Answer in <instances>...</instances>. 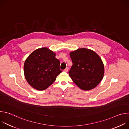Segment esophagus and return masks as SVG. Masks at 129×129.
<instances>
[{"label":"esophagus","mask_w":129,"mask_h":129,"mask_svg":"<svg viewBox=\"0 0 129 129\" xmlns=\"http://www.w3.org/2000/svg\"><path fill=\"white\" fill-rule=\"evenodd\" d=\"M68 68L67 67V68H66L64 70V71L65 72H67V71H68Z\"/></svg>","instance_id":"1"}]
</instances>
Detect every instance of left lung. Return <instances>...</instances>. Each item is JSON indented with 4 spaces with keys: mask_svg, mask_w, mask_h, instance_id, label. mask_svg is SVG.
Listing matches in <instances>:
<instances>
[{
    "mask_svg": "<svg viewBox=\"0 0 129 129\" xmlns=\"http://www.w3.org/2000/svg\"><path fill=\"white\" fill-rule=\"evenodd\" d=\"M72 62L68 73L79 88L89 90L95 88L102 81L104 75V66L99 55L93 50L80 48L71 52Z\"/></svg>",
    "mask_w": 129,
    "mask_h": 129,
    "instance_id": "obj_1",
    "label": "left lung"
}]
</instances>
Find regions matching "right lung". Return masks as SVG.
<instances>
[{"label": "right lung", "instance_id": "obj_1", "mask_svg": "<svg viewBox=\"0 0 129 129\" xmlns=\"http://www.w3.org/2000/svg\"><path fill=\"white\" fill-rule=\"evenodd\" d=\"M56 53L43 47L34 51L26 59L24 73L28 84L34 88L43 90L56 81L62 72L60 69V61Z\"/></svg>", "mask_w": 129, "mask_h": 129}]
</instances>
